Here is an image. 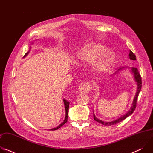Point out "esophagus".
I'll use <instances>...</instances> for the list:
<instances>
[{"label": "esophagus", "mask_w": 153, "mask_h": 153, "mask_svg": "<svg viewBox=\"0 0 153 153\" xmlns=\"http://www.w3.org/2000/svg\"><path fill=\"white\" fill-rule=\"evenodd\" d=\"M78 90L82 94L88 93L90 90V86L88 82H82L79 86Z\"/></svg>", "instance_id": "34e87169"}]
</instances>
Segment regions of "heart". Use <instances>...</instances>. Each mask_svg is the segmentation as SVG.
<instances>
[{
	"instance_id": "heart-1",
	"label": "heart",
	"mask_w": 153,
	"mask_h": 153,
	"mask_svg": "<svg viewBox=\"0 0 153 153\" xmlns=\"http://www.w3.org/2000/svg\"><path fill=\"white\" fill-rule=\"evenodd\" d=\"M106 48L102 45L92 43L83 47L77 54V60L80 64L93 63L96 72H103L111 66L114 59V55L111 52L103 54Z\"/></svg>"
}]
</instances>
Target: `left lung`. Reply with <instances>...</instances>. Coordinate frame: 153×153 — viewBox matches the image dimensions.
<instances>
[{
  "label": "left lung",
  "mask_w": 153,
  "mask_h": 153,
  "mask_svg": "<svg viewBox=\"0 0 153 153\" xmlns=\"http://www.w3.org/2000/svg\"><path fill=\"white\" fill-rule=\"evenodd\" d=\"M129 59L130 60H136V57L135 56V54H134V53L129 50ZM124 68V67H122V68H120L119 69H118L117 70V71L114 73L116 74L119 71H120V70H123ZM131 71L132 72V73L134 75V80L137 83V91H136V95H135V97L134 98V100H133V103H132V106L131 107L130 110H129V111H128L125 114H124L123 116L120 117V118L115 120H113V121H111V122H103V121H102L99 119H98L94 115V114H93V116H94V120L102 123V125H106V126H109V125H114V124H116L121 121H122L123 120L125 119L127 117H128L129 116L131 115L132 113L134 111L135 109L136 108V104H137V97H138V96L139 94V93L140 92V90H141V88H142V79H141V76H140V73H139L138 71V70L137 68H135V67H132L131 68Z\"/></svg>",
  "instance_id": "obj_1"
}]
</instances>
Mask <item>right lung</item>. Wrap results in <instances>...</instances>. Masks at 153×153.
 <instances>
[{"mask_svg":"<svg viewBox=\"0 0 153 153\" xmlns=\"http://www.w3.org/2000/svg\"><path fill=\"white\" fill-rule=\"evenodd\" d=\"M29 53V51L28 53H27L24 57L27 56L28 55V54ZM63 103H64V105H65V113H66V114H65V119L63 120V122H62L58 126L54 128H53V129H51L50 130H52V131H54V130H57L59 128H60L62 126H63L65 123H66L67 122V119H68V109H69V105H70V102L68 101H67V100L65 99H63Z\"/></svg>","mask_w":153,"mask_h":153,"instance_id":"right-lung-1","label":"right lung"}]
</instances>
